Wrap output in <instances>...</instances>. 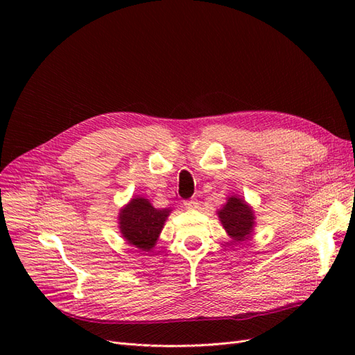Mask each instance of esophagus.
<instances>
[{"label":"esophagus","mask_w":355,"mask_h":355,"mask_svg":"<svg viewBox=\"0 0 355 355\" xmlns=\"http://www.w3.org/2000/svg\"><path fill=\"white\" fill-rule=\"evenodd\" d=\"M184 206L189 210H194L198 207V200L197 198H189V200H185L184 201Z\"/></svg>","instance_id":"esophagus-1"}]
</instances>
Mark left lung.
Listing matches in <instances>:
<instances>
[{"mask_svg":"<svg viewBox=\"0 0 355 355\" xmlns=\"http://www.w3.org/2000/svg\"><path fill=\"white\" fill-rule=\"evenodd\" d=\"M220 223L234 243L249 239L254 228V211L243 198L231 196L227 204L218 211Z\"/></svg>","mask_w":355,"mask_h":355,"instance_id":"8db88e82","label":"left lung"}]
</instances>
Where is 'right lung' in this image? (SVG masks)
Here are the masks:
<instances>
[{"label": "right lung", "mask_w": 355, "mask_h": 355, "mask_svg": "<svg viewBox=\"0 0 355 355\" xmlns=\"http://www.w3.org/2000/svg\"><path fill=\"white\" fill-rule=\"evenodd\" d=\"M170 211V209H155L144 197L132 198V201L120 210V216H118L123 237L137 249L144 252L151 250Z\"/></svg>", "instance_id": "add662e5"}]
</instances>
